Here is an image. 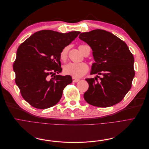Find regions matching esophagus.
<instances>
[{
  "label": "esophagus",
  "instance_id": "esophagus-1",
  "mask_svg": "<svg viewBox=\"0 0 149 149\" xmlns=\"http://www.w3.org/2000/svg\"><path fill=\"white\" fill-rule=\"evenodd\" d=\"M72 79H73V82H78V81H79V79L75 78V77H73Z\"/></svg>",
  "mask_w": 149,
  "mask_h": 149
}]
</instances>
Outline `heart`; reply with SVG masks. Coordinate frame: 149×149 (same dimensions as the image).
<instances>
[{"mask_svg": "<svg viewBox=\"0 0 149 149\" xmlns=\"http://www.w3.org/2000/svg\"><path fill=\"white\" fill-rule=\"evenodd\" d=\"M87 45H81L79 46V49L84 54L85 48H86ZM69 51V47H65L63 48L62 50L60 52L59 57L61 61L65 62L68 59V54ZM88 70V65L86 63L81 62V63H69L63 67V71L64 74L67 75H70L73 77H81L83 76L87 72Z\"/></svg>", "mask_w": 149, "mask_h": 149, "instance_id": "obj_1", "label": "heart"}]
</instances>
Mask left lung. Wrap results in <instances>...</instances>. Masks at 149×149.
Returning <instances> with one entry per match:
<instances>
[{"mask_svg":"<svg viewBox=\"0 0 149 149\" xmlns=\"http://www.w3.org/2000/svg\"><path fill=\"white\" fill-rule=\"evenodd\" d=\"M79 38L93 51L95 63L91 74L101 75L86 79L89 87L84 95V100L99 107L120 102L130 90L135 74L133 56L127 44L112 33L99 29L81 33Z\"/></svg>","mask_w":149,"mask_h":149,"instance_id":"1","label":"left lung"}]
</instances>
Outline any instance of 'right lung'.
Segmentation results:
<instances>
[{"instance_id": "add662e5", "label": "right lung", "mask_w": 149, "mask_h": 149, "mask_svg": "<svg viewBox=\"0 0 149 149\" xmlns=\"http://www.w3.org/2000/svg\"><path fill=\"white\" fill-rule=\"evenodd\" d=\"M80 34L41 30L34 33L19 47L13 70L21 95L33 107L45 109L58 103L63 90L72 82L62 72L59 54Z\"/></svg>"}]
</instances>
